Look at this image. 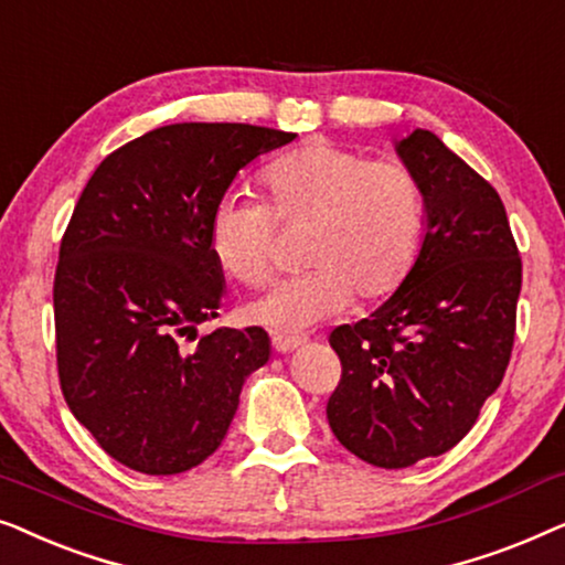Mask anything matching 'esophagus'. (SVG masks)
Returning <instances> with one entry per match:
<instances>
[{
	"label": "esophagus",
	"instance_id": "1",
	"mask_svg": "<svg viewBox=\"0 0 565 565\" xmlns=\"http://www.w3.org/2000/svg\"><path fill=\"white\" fill-rule=\"evenodd\" d=\"M298 344H303V337L296 334H273V347L277 352H290L296 350Z\"/></svg>",
	"mask_w": 565,
	"mask_h": 565
}]
</instances>
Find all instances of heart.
<instances>
[{
	"label": "heart",
	"instance_id": "b5f03b06",
	"mask_svg": "<svg viewBox=\"0 0 565 565\" xmlns=\"http://www.w3.org/2000/svg\"><path fill=\"white\" fill-rule=\"evenodd\" d=\"M267 203L228 195L211 218L218 265L244 285L275 269L277 221L308 223L306 273L285 277L252 303L254 321L298 331L342 313L360 298L388 296L419 259L427 200L416 172L398 159H370L334 141H308L262 174Z\"/></svg>",
	"mask_w": 565,
	"mask_h": 565
}]
</instances>
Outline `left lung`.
Wrapping results in <instances>:
<instances>
[{
  "mask_svg": "<svg viewBox=\"0 0 565 565\" xmlns=\"http://www.w3.org/2000/svg\"><path fill=\"white\" fill-rule=\"evenodd\" d=\"M422 180L427 231L398 290L329 334L342 377L327 419L377 468L452 450L512 358L522 259L499 192L429 130L396 143Z\"/></svg>",
  "mask_w": 565,
  "mask_h": 565,
  "instance_id": "left-lung-1",
  "label": "left lung"
}]
</instances>
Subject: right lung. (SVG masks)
<instances>
[{
	"label": "right lung",
	"mask_w": 565,
	"mask_h": 565,
	"mask_svg": "<svg viewBox=\"0 0 565 565\" xmlns=\"http://www.w3.org/2000/svg\"><path fill=\"white\" fill-rule=\"evenodd\" d=\"M296 134L174 122L113 151L89 177L53 277L58 383L76 422L122 466L174 476L218 450L246 375L269 360L262 327L215 329L223 273L211 218L238 169Z\"/></svg>",
	"instance_id": "add662e5"
}]
</instances>
